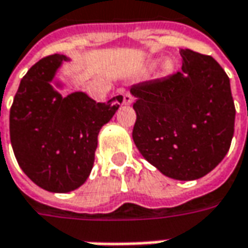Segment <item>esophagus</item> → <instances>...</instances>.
<instances>
[{
    "instance_id": "1",
    "label": "esophagus",
    "mask_w": 248,
    "mask_h": 248,
    "mask_svg": "<svg viewBox=\"0 0 248 248\" xmlns=\"http://www.w3.org/2000/svg\"><path fill=\"white\" fill-rule=\"evenodd\" d=\"M132 102H134L132 94H130V93H124V94H123V103H124V105H131Z\"/></svg>"
}]
</instances>
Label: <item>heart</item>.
<instances>
[{"label": "heart", "instance_id": "b5f03b06", "mask_svg": "<svg viewBox=\"0 0 248 248\" xmlns=\"http://www.w3.org/2000/svg\"><path fill=\"white\" fill-rule=\"evenodd\" d=\"M170 68H171V62H170V61H165V62L162 64V69H163V71H169Z\"/></svg>", "mask_w": 248, "mask_h": 248}]
</instances>
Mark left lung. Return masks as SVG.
<instances>
[{"instance_id":"left-lung-1","label":"left lung","mask_w":248,"mask_h":248,"mask_svg":"<svg viewBox=\"0 0 248 248\" xmlns=\"http://www.w3.org/2000/svg\"><path fill=\"white\" fill-rule=\"evenodd\" d=\"M183 65L163 79L134 85L132 140L162 174L190 181L222 162L234 132L236 110L226 72L211 56L180 50Z\"/></svg>"}]
</instances>
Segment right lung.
Segmentation results:
<instances>
[{
    "instance_id": "obj_1",
    "label": "right lung",
    "mask_w": 248,
    "mask_h": 248,
    "mask_svg": "<svg viewBox=\"0 0 248 248\" xmlns=\"http://www.w3.org/2000/svg\"><path fill=\"white\" fill-rule=\"evenodd\" d=\"M67 56L42 58L19 83L9 113L15 157L29 179L50 192L79 188L89 177L102 127L116 114L121 96L96 103L85 92L62 96L57 71Z\"/></svg>"
}]
</instances>
